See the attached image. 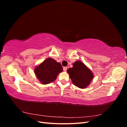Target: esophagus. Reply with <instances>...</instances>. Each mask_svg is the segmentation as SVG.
<instances>
[{"label":"esophagus","instance_id":"obj_1","mask_svg":"<svg viewBox=\"0 0 127 127\" xmlns=\"http://www.w3.org/2000/svg\"><path fill=\"white\" fill-rule=\"evenodd\" d=\"M63 70L64 71H66L67 70V67H64L63 68Z\"/></svg>","mask_w":127,"mask_h":127}]
</instances>
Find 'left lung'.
I'll return each instance as SVG.
<instances>
[{
    "label": "left lung",
    "instance_id": "1",
    "mask_svg": "<svg viewBox=\"0 0 127 127\" xmlns=\"http://www.w3.org/2000/svg\"><path fill=\"white\" fill-rule=\"evenodd\" d=\"M72 83L80 88H85L89 85L93 78V74L84 63L77 61L73 64V67L67 69Z\"/></svg>",
    "mask_w": 127,
    "mask_h": 127
}]
</instances>
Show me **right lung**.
Returning <instances> with one entry per match:
<instances>
[{
  "label": "right lung",
  "mask_w": 127,
  "mask_h": 127,
  "mask_svg": "<svg viewBox=\"0 0 127 127\" xmlns=\"http://www.w3.org/2000/svg\"><path fill=\"white\" fill-rule=\"evenodd\" d=\"M63 71L61 64L57 63L51 58L45 60L34 70L37 79L43 84H47L55 81L57 75Z\"/></svg>",
  "instance_id": "1"
}]
</instances>
